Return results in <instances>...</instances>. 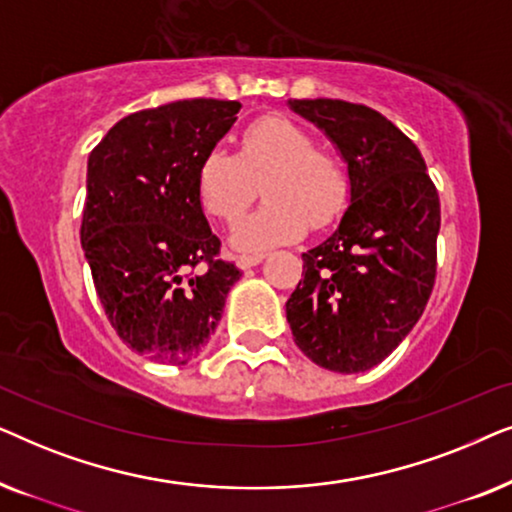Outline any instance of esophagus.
Instances as JSON below:
<instances>
[{"instance_id":"1","label":"esophagus","mask_w":512,"mask_h":512,"mask_svg":"<svg viewBox=\"0 0 512 512\" xmlns=\"http://www.w3.org/2000/svg\"><path fill=\"white\" fill-rule=\"evenodd\" d=\"M263 254H242V256H237V265H240V268H254V265H258L263 261Z\"/></svg>"}]
</instances>
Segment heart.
I'll use <instances>...</instances> for the list:
<instances>
[{"label": "heart", "mask_w": 512, "mask_h": 512, "mask_svg": "<svg viewBox=\"0 0 512 512\" xmlns=\"http://www.w3.org/2000/svg\"><path fill=\"white\" fill-rule=\"evenodd\" d=\"M261 188L268 202L235 233L244 249L293 242L307 226H333L352 195L340 156L321 149L310 130L286 116L256 118L242 130L237 153L212 149L198 167L200 205L226 226L244 219Z\"/></svg>", "instance_id": "b5f03b06"}]
</instances>
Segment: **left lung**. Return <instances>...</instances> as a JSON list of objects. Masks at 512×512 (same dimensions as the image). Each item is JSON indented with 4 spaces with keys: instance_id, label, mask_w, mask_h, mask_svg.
Returning a JSON list of instances; mask_svg holds the SVG:
<instances>
[{
    "instance_id": "1",
    "label": "left lung",
    "mask_w": 512,
    "mask_h": 512,
    "mask_svg": "<svg viewBox=\"0 0 512 512\" xmlns=\"http://www.w3.org/2000/svg\"><path fill=\"white\" fill-rule=\"evenodd\" d=\"M338 144L352 181L340 228L303 254L286 300L293 340L335 373H363L412 331L436 284L440 198L422 153L366 104L289 100Z\"/></svg>"
}]
</instances>
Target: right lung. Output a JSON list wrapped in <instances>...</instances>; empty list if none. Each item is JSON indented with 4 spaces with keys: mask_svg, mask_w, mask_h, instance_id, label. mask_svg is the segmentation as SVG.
<instances>
[{
    "mask_svg": "<svg viewBox=\"0 0 512 512\" xmlns=\"http://www.w3.org/2000/svg\"><path fill=\"white\" fill-rule=\"evenodd\" d=\"M235 100H184L118 121L88 158L81 247L125 345L153 361L195 359L242 277L223 261L198 200V167L237 121Z\"/></svg>",
    "mask_w": 512,
    "mask_h": 512,
    "instance_id": "add662e5",
    "label": "right lung"
}]
</instances>
